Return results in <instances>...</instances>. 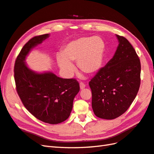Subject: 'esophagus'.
<instances>
[{
	"label": "esophagus",
	"instance_id": "esophagus-1",
	"mask_svg": "<svg viewBox=\"0 0 154 154\" xmlns=\"http://www.w3.org/2000/svg\"><path fill=\"white\" fill-rule=\"evenodd\" d=\"M85 87H86L85 85L83 82H81L80 83V89H83Z\"/></svg>",
	"mask_w": 154,
	"mask_h": 154
}]
</instances>
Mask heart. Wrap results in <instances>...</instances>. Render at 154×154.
Here are the masks:
<instances>
[{
    "mask_svg": "<svg viewBox=\"0 0 154 154\" xmlns=\"http://www.w3.org/2000/svg\"><path fill=\"white\" fill-rule=\"evenodd\" d=\"M105 45L99 36H84L70 41L57 56L59 66L68 76L74 69L73 61L78 68L87 73H96L102 65Z\"/></svg>",
    "mask_w": 154,
    "mask_h": 154,
    "instance_id": "1",
    "label": "heart"
}]
</instances>
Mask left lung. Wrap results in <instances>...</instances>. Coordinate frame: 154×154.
Returning a JSON list of instances; mask_svg holds the SVG:
<instances>
[{
    "label": "left lung",
    "mask_w": 154,
    "mask_h": 154,
    "mask_svg": "<svg viewBox=\"0 0 154 154\" xmlns=\"http://www.w3.org/2000/svg\"><path fill=\"white\" fill-rule=\"evenodd\" d=\"M119 46L113 57L89 83L94 114L112 120L124 114L136 98L140 85L141 64L128 40L116 35Z\"/></svg>",
    "instance_id": "left-lung-1"
}]
</instances>
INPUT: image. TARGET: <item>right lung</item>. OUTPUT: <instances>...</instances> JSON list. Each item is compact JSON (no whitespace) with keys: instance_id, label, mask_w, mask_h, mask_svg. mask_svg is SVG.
<instances>
[{"instance_id":"right-lung-1","label":"right lung","mask_w":154,"mask_h":154,"mask_svg":"<svg viewBox=\"0 0 154 154\" xmlns=\"http://www.w3.org/2000/svg\"><path fill=\"white\" fill-rule=\"evenodd\" d=\"M49 37L37 35L26 44L16 59L14 72L16 89L22 104L42 122L56 124L67 120L80 87L75 79H62L51 72L37 73L25 63L31 50Z\"/></svg>"}]
</instances>
